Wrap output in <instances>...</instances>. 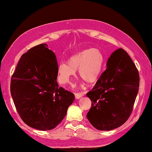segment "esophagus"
Listing matches in <instances>:
<instances>
[{"label":"esophagus","mask_w":152,"mask_h":152,"mask_svg":"<svg viewBox=\"0 0 152 152\" xmlns=\"http://www.w3.org/2000/svg\"><path fill=\"white\" fill-rule=\"evenodd\" d=\"M83 96V93H76L75 94V97H76V99H79L80 98H81L82 96Z\"/></svg>","instance_id":"34e87169"}]
</instances>
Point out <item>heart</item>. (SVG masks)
Returning <instances> with one entry per match:
<instances>
[{
    "mask_svg": "<svg viewBox=\"0 0 152 152\" xmlns=\"http://www.w3.org/2000/svg\"><path fill=\"white\" fill-rule=\"evenodd\" d=\"M104 56L96 48L83 50L72 56L68 64L58 66V78L61 83H68L78 70L80 77L88 84L96 83L100 77L104 66Z\"/></svg>",
    "mask_w": 152,
    "mask_h": 152,
    "instance_id": "1",
    "label": "heart"
}]
</instances>
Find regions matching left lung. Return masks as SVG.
Masks as SVG:
<instances>
[{"instance_id": "left-lung-1", "label": "left lung", "mask_w": 152, "mask_h": 152, "mask_svg": "<svg viewBox=\"0 0 152 152\" xmlns=\"http://www.w3.org/2000/svg\"><path fill=\"white\" fill-rule=\"evenodd\" d=\"M139 75L129 54L122 48L111 55L107 68L91 91L87 114L94 128L110 131L121 126L129 118L139 91Z\"/></svg>"}]
</instances>
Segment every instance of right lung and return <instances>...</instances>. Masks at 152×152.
Returning <instances> with one entry per match:
<instances>
[{
	"instance_id": "add662e5",
	"label": "right lung",
	"mask_w": 152,
	"mask_h": 152,
	"mask_svg": "<svg viewBox=\"0 0 152 152\" xmlns=\"http://www.w3.org/2000/svg\"><path fill=\"white\" fill-rule=\"evenodd\" d=\"M56 56L46 43L23 54L10 81L17 111L28 126L47 131L57 126L75 99L57 83Z\"/></svg>"
}]
</instances>
